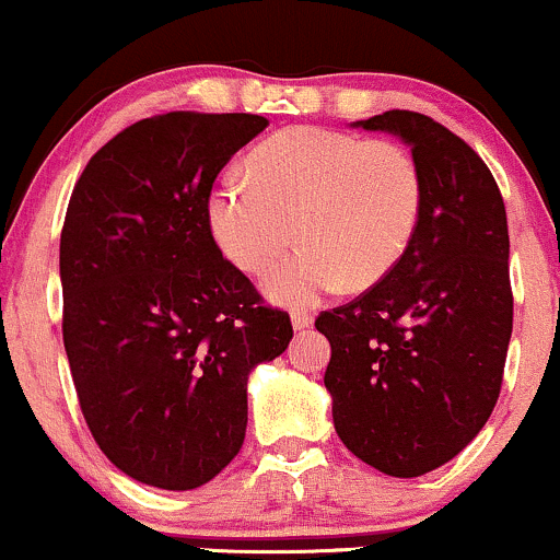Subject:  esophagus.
I'll return each instance as SVG.
<instances>
[{
  "label": "esophagus",
  "mask_w": 560,
  "mask_h": 560,
  "mask_svg": "<svg viewBox=\"0 0 560 560\" xmlns=\"http://www.w3.org/2000/svg\"><path fill=\"white\" fill-rule=\"evenodd\" d=\"M312 320H315V317H312V312H306V310H293L291 312V323H293V328H296V330L310 328Z\"/></svg>",
  "instance_id": "34e87169"
}]
</instances>
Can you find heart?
I'll return each instance as SVG.
<instances>
[{
    "label": "heart",
    "mask_w": 560,
    "mask_h": 560,
    "mask_svg": "<svg viewBox=\"0 0 560 560\" xmlns=\"http://www.w3.org/2000/svg\"><path fill=\"white\" fill-rule=\"evenodd\" d=\"M245 176H226L210 195V230L237 269L264 275L291 245H302L267 280L280 304H315L350 280H382L417 232L422 173L393 141L330 128H291L269 138Z\"/></svg>",
    "instance_id": "b5f03b06"
}]
</instances>
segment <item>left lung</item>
Wrapping results in <instances>:
<instances>
[{
	"label": "left lung",
	"instance_id": "left-lung-1",
	"mask_svg": "<svg viewBox=\"0 0 560 560\" xmlns=\"http://www.w3.org/2000/svg\"><path fill=\"white\" fill-rule=\"evenodd\" d=\"M354 128L411 147L422 215L400 261L363 296L320 312L341 443L393 478L454 459L489 422L513 334L510 234L486 162L435 119L393 109Z\"/></svg>",
	"mask_w": 560,
	"mask_h": 560
}]
</instances>
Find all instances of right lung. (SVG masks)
Wrapping results in <instances>:
<instances>
[{"mask_svg": "<svg viewBox=\"0 0 560 560\" xmlns=\"http://www.w3.org/2000/svg\"><path fill=\"white\" fill-rule=\"evenodd\" d=\"M258 114L171 112L101 147L61 232L63 347L85 422L138 483L189 491L237 456L248 374L285 352L288 312L221 256L215 176Z\"/></svg>", "mask_w": 560, "mask_h": 560, "instance_id": "1", "label": "right lung"}]
</instances>
